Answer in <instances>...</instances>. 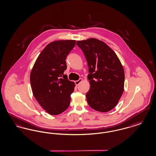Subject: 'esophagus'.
Masks as SVG:
<instances>
[{"mask_svg": "<svg viewBox=\"0 0 156 156\" xmlns=\"http://www.w3.org/2000/svg\"><path fill=\"white\" fill-rule=\"evenodd\" d=\"M82 81V79L80 78V79H79L78 81H75V83L76 85H78Z\"/></svg>", "mask_w": 156, "mask_h": 156, "instance_id": "34e87169", "label": "esophagus"}]
</instances>
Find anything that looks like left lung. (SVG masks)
I'll use <instances>...</instances> for the list:
<instances>
[{
  "instance_id": "1",
  "label": "left lung",
  "mask_w": 156,
  "mask_h": 156,
  "mask_svg": "<svg viewBox=\"0 0 156 156\" xmlns=\"http://www.w3.org/2000/svg\"><path fill=\"white\" fill-rule=\"evenodd\" d=\"M76 45L83 52L89 67L88 104L97 111H111L124 90L125 72L119 58L111 48L97 38L77 41Z\"/></svg>"
}]
</instances>
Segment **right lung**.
I'll use <instances>...</instances> for the list:
<instances>
[{
	"label": "right lung",
	"mask_w": 156,
	"mask_h": 156,
	"mask_svg": "<svg viewBox=\"0 0 156 156\" xmlns=\"http://www.w3.org/2000/svg\"><path fill=\"white\" fill-rule=\"evenodd\" d=\"M75 40H58L50 43L40 54L30 73L33 94L48 113L57 115L65 111L71 102L75 86L64 74L66 59L74 48Z\"/></svg>",
	"instance_id": "add662e5"
}]
</instances>
